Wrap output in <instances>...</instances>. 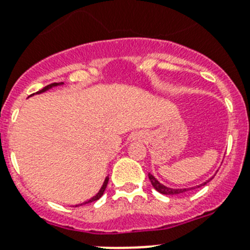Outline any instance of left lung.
I'll return each instance as SVG.
<instances>
[{
  "label": "left lung",
  "mask_w": 250,
  "mask_h": 250,
  "mask_svg": "<svg viewBox=\"0 0 250 250\" xmlns=\"http://www.w3.org/2000/svg\"><path fill=\"white\" fill-rule=\"evenodd\" d=\"M212 178V177H211ZM210 178V179H211ZM149 179L150 182H151L152 187H154L155 189L157 190L159 193H161V194H166V195H174V194H181V193H184L187 192V190H190V189H195V188H200L202 186H205V184L208 183V182L210 181H207L204 182V183L199 184V186H195V187H192V188H169V187H166L164 186L162 183H160L159 181H157L156 178H155L154 176H152L151 173H149Z\"/></svg>",
  "instance_id": "obj_1"
}]
</instances>
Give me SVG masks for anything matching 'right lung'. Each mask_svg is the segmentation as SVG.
Listing matches in <instances>:
<instances>
[{"mask_svg": "<svg viewBox=\"0 0 250 250\" xmlns=\"http://www.w3.org/2000/svg\"><path fill=\"white\" fill-rule=\"evenodd\" d=\"M62 84H63V83H52V84H50V85L45 86V88H43V89H41V90H39V91H38V93H36V94H41V93H45V91L50 90V89L55 88V86H58V85H62ZM33 95H34V94H33ZM107 183H108V177H106V178H105V181H104V184H103V187H101V188H100V190H99V193H98V194H96V195H95V197H93V198H91V199H89V200H86V202H84V203H83V204H79V205L89 204V203H93V202H96V200H99V199H100V198H101V197H103L104 192H105V189H106V187H107ZM79 205H76V207H79Z\"/></svg>", "mask_w": 250, "mask_h": 250, "instance_id": "1", "label": "right lung"}]
</instances>
